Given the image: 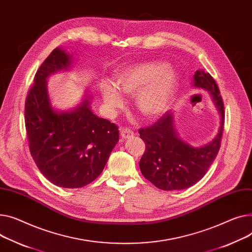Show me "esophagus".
<instances>
[{"label":"esophagus","mask_w":252,"mask_h":252,"mask_svg":"<svg viewBox=\"0 0 252 252\" xmlns=\"http://www.w3.org/2000/svg\"><path fill=\"white\" fill-rule=\"evenodd\" d=\"M121 136L123 139H127L131 136H133V131L129 129L128 127H122L121 128Z\"/></svg>","instance_id":"obj_1"}]
</instances>
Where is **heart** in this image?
Here are the masks:
<instances>
[{"label": "heart", "mask_w": 252, "mask_h": 252, "mask_svg": "<svg viewBox=\"0 0 252 252\" xmlns=\"http://www.w3.org/2000/svg\"><path fill=\"white\" fill-rule=\"evenodd\" d=\"M115 86L105 83L101 93L106 106L115 109L124 105L121 92L136 95V106L146 119L161 115L171 103L178 78L174 70L161 62H143L120 70L114 76Z\"/></svg>", "instance_id": "obj_1"}]
</instances>
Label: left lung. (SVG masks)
Wrapping results in <instances>:
<instances>
[{
	"label": "left lung",
	"instance_id": "obj_1",
	"mask_svg": "<svg viewBox=\"0 0 252 252\" xmlns=\"http://www.w3.org/2000/svg\"><path fill=\"white\" fill-rule=\"evenodd\" d=\"M193 86L208 90L221 114V126L217 137L200 148L182 142L173 127L171 112H165L152 126L140 128V138L146 150L140 160L145 178L163 190L188 189L202 179L221 147L225 123L223 99L214 78L204 71H196Z\"/></svg>",
	"mask_w": 252,
	"mask_h": 252
}]
</instances>
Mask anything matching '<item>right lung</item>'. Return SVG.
Wrapping results in <instances>:
<instances>
[{
	"label": "right lung",
	"instance_id": "add662e5",
	"mask_svg": "<svg viewBox=\"0 0 252 252\" xmlns=\"http://www.w3.org/2000/svg\"><path fill=\"white\" fill-rule=\"evenodd\" d=\"M70 63L59 47L41 63L26 96L25 127L30 154L44 177L60 188L80 189L102 172L120 131L92 112L88 99L73 111L50 106L46 78Z\"/></svg>",
	"mask_w": 252,
	"mask_h": 252
}]
</instances>
